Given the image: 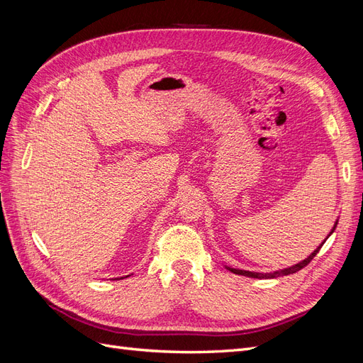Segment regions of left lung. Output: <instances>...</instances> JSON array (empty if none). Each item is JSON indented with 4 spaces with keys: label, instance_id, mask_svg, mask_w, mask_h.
Segmentation results:
<instances>
[{
    "label": "left lung",
    "instance_id": "8db88e82",
    "mask_svg": "<svg viewBox=\"0 0 363 363\" xmlns=\"http://www.w3.org/2000/svg\"><path fill=\"white\" fill-rule=\"evenodd\" d=\"M336 225H337V221L335 223V226H333V229H332V232L330 233H333V230H335V228H336ZM325 242V240L321 242V245L320 247L317 249V250H313L308 258L305 259V261H301V262H298V264H296V265H292V267H289V268H284V270H279V272H274V273H255V272H245V270H238V268H230V267H226L229 272H232V273H235V274H241V276H247V277H256V279H273V277H279V276H288V274H292V273H297L298 270H301V268H305L313 258H315V255H317L318 252H320V249L323 247V244Z\"/></svg>",
    "mask_w": 363,
    "mask_h": 363
}]
</instances>
